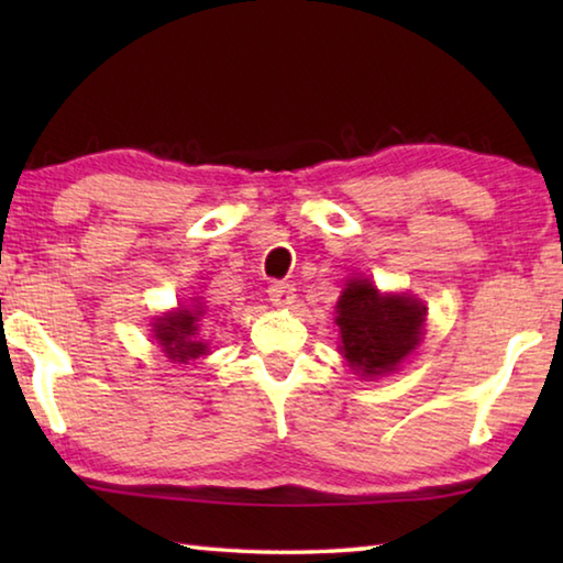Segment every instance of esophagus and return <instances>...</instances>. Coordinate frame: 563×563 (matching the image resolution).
<instances>
[{"instance_id": "34e87169", "label": "esophagus", "mask_w": 563, "mask_h": 563, "mask_svg": "<svg viewBox=\"0 0 563 563\" xmlns=\"http://www.w3.org/2000/svg\"><path fill=\"white\" fill-rule=\"evenodd\" d=\"M268 298L273 305H278V308H285V305H292L295 302V288L290 283H275L268 288Z\"/></svg>"}]
</instances>
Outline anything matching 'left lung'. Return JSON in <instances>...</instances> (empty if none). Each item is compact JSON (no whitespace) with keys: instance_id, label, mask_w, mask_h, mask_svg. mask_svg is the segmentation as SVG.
<instances>
[{"instance_id":"8db88e82","label":"left lung","mask_w":563,"mask_h":563,"mask_svg":"<svg viewBox=\"0 0 563 563\" xmlns=\"http://www.w3.org/2000/svg\"><path fill=\"white\" fill-rule=\"evenodd\" d=\"M424 312L409 295H379L369 280H352L338 300L342 355L367 377L393 373L422 340Z\"/></svg>"}]
</instances>
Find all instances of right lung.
<instances>
[{"instance_id":"add662e5","label":"right lung","mask_w":563,"mask_h":563,"mask_svg":"<svg viewBox=\"0 0 563 563\" xmlns=\"http://www.w3.org/2000/svg\"><path fill=\"white\" fill-rule=\"evenodd\" d=\"M203 316V310H186L180 308L178 312L161 318L154 332L158 345L164 347L166 355L176 362L196 360L198 355H206V345L201 340H196V322Z\"/></svg>"}]
</instances>
